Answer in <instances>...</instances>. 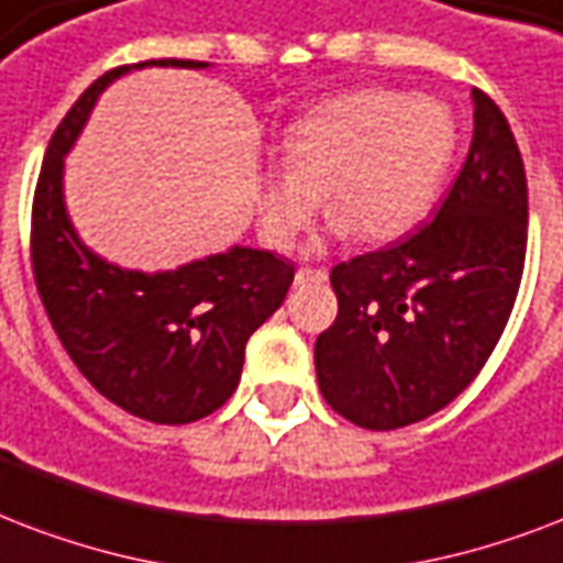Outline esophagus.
Listing matches in <instances>:
<instances>
[{
    "label": "esophagus",
    "mask_w": 563,
    "mask_h": 563,
    "mask_svg": "<svg viewBox=\"0 0 563 563\" xmlns=\"http://www.w3.org/2000/svg\"><path fill=\"white\" fill-rule=\"evenodd\" d=\"M325 278H329V273H325V269H313V267H299L296 269V285H322V282H325Z\"/></svg>",
    "instance_id": "34e87169"
}]
</instances>
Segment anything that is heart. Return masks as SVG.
Returning a JSON list of instances; mask_svg holds the SVG:
<instances>
[{"label": "heart", "mask_w": 563, "mask_h": 563, "mask_svg": "<svg viewBox=\"0 0 563 563\" xmlns=\"http://www.w3.org/2000/svg\"><path fill=\"white\" fill-rule=\"evenodd\" d=\"M455 152L446 104L399 90H355L317 104L282 137V167L258 178L261 232L287 250L322 205L331 232L394 241L426 217Z\"/></svg>", "instance_id": "heart-1"}]
</instances>
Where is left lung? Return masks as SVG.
Listing matches in <instances>:
<instances>
[{"mask_svg": "<svg viewBox=\"0 0 563 563\" xmlns=\"http://www.w3.org/2000/svg\"><path fill=\"white\" fill-rule=\"evenodd\" d=\"M526 225L529 187L511 125L473 87V143L438 217L331 269L338 320L313 346L322 399L373 431L446 408L503 338Z\"/></svg>", "mask_w": 563, "mask_h": 563, "instance_id": "obj_1", "label": "left lung"}]
</instances>
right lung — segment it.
<instances>
[{
  "mask_svg": "<svg viewBox=\"0 0 563 563\" xmlns=\"http://www.w3.org/2000/svg\"><path fill=\"white\" fill-rule=\"evenodd\" d=\"M143 67L205 69V60H143L104 73L55 129L32 208V267L55 334L90 385L123 411L181 426L217 411L241 382L252 331L285 302L294 264L232 246L164 273L96 255L69 220L64 158L117 78Z\"/></svg>",
  "mask_w": 563,
  "mask_h": 563,
  "instance_id": "right-lung-1",
  "label": "right lung"
}]
</instances>
